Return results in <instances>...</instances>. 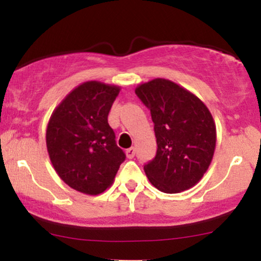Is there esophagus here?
Wrapping results in <instances>:
<instances>
[{
  "mask_svg": "<svg viewBox=\"0 0 261 261\" xmlns=\"http://www.w3.org/2000/svg\"><path fill=\"white\" fill-rule=\"evenodd\" d=\"M135 152H136V149H135V147L127 148V149H126V157H127V158H134Z\"/></svg>",
  "mask_w": 261,
  "mask_h": 261,
  "instance_id": "1",
  "label": "esophagus"
}]
</instances>
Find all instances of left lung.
Returning <instances> with one entry per match:
<instances>
[{"mask_svg":"<svg viewBox=\"0 0 261 261\" xmlns=\"http://www.w3.org/2000/svg\"><path fill=\"white\" fill-rule=\"evenodd\" d=\"M137 97L151 112L157 153L145 164L154 188L176 194L197 184L216 148V124L195 94L169 80L154 79L137 86Z\"/></svg>","mask_w":261,"mask_h":261,"instance_id":"8db88e82","label":"left lung"}]
</instances>
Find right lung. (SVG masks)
I'll list each match as a JSON object with an SVG mask.
<instances>
[{
	"mask_svg": "<svg viewBox=\"0 0 261 261\" xmlns=\"http://www.w3.org/2000/svg\"><path fill=\"white\" fill-rule=\"evenodd\" d=\"M120 87L88 81L55 108L46 127L54 169L68 187L98 195L114 182L125 153L115 142L108 114Z\"/></svg>",
	"mask_w": 261,
	"mask_h": 261,
	"instance_id": "right-lung-1",
	"label": "right lung"
}]
</instances>
